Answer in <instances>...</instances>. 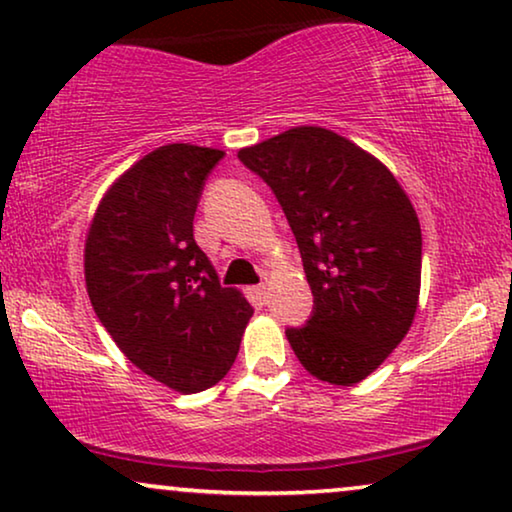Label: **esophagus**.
Listing matches in <instances>:
<instances>
[{"mask_svg": "<svg viewBox=\"0 0 512 512\" xmlns=\"http://www.w3.org/2000/svg\"><path fill=\"white\" fill-rule=\"evenodd\" d=\"M254 293H256V298H258V300H265V298H268V286H265V284H258L256 289H254Z\"/></svg>", "mask_w": 512, "mask_h": 512, "instance_id": "34e87169", "label": "esophagus"}]
</instances>
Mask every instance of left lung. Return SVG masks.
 <instances>
[{"mask_svg":"<svg viewBox=\"0 0 512 512\" xmlns=\"http://www.w3.org/2000/svg\"><path fill=\"white\" fill-rule=\"evenodd\" d=\"M296 235L314 307L286 338L307 373L354 387L408 335L422 284V228L394 174L338 132L300 125L240 149Z\"/></svg>","mask_w":512,"mask_h":512,"instance_id":"obj_1","label":"left lung"}]
</instances>
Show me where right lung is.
Segmentation results:
<instances>
[{
	"mask_svg": "<svg viewBox=\"0 0 512 512\" xmlns=\"http://www.w3.org/2000/svg\"><path fill=\"white\" fill-rule=\"evenodd\" d=\"M221 158L193 144L146 153L104 193L83 251L97 319L142 373L179 394L226 377L254 314L193 240L202 186Z\"/></svg>",
	"mask_w": 512,
	"mask_h": 512,
	"instance_id": "right-lung-1",
	"label": "right lung"
}]
</instances>
